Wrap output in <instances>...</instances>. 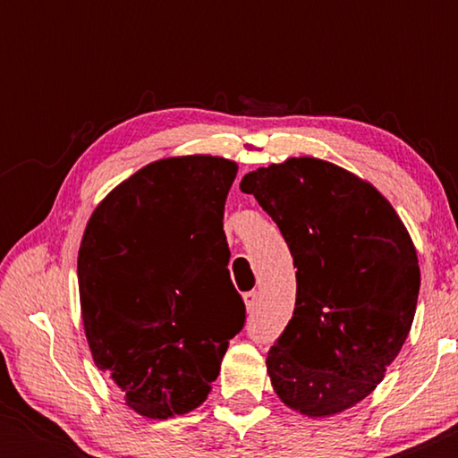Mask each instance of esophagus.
Masks as SVG:
<instances>
[{
    "mask_svg": "<svg viewBox=\"0 0 458 458\" xmlns=\"http://www.w3.org/2000/svg\"><path fill=\"white\" fill-rule=\"evenodd\" d=\"M243 302H246L248 312H254L256 306H259V292H248L246 296H243Z\"/></svg>",
    "mask_w": 458,
    "mask_h": 458,
    "instance_id": "obj_1",
    "label": "esophagus"
}]
</instances>
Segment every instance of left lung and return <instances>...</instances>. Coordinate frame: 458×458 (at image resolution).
I'll list each match as a JSON object with an SVG mask.
<instances>
[{"mask_svg":"<svg viewBox=\"0 0 458 458\" xmlns=\"http://www.w3.org/2000/svg\"><path fill=\"white\" fill-rule=\"evenodd\" d=\"M240 190L277 223L298 268L293 317L267 356L273 390L300 415H337L381 384L409 335L415 243L369 181L331 162L287 158Z\"/></svg>","mask_w":458,"mask_h":458,"instance_id":"obj_1","label":"left lung"}]
</instances>
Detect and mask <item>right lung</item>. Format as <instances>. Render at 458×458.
Here are the masks:
<instances>
[{
	"label": "right lung",
	"mask_w": 458,
	"mask_h": 458,
	"mask_svg": "<svg viewBox=\"0 0 458 458\" xmlns=\"http://www.w3.org/2000/svg\"><path fill=\"white\" fill-rule=\"evenodd\" d=\"M235 174L221 156L149 162L85 227L77 273L87 344L141 417L198 409L246 321L223 231Z\"/></svg>",
	"instance_id": "add662e5"
}]
</instances>
